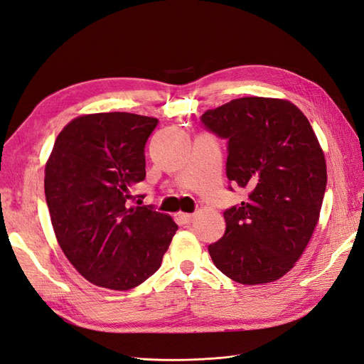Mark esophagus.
<instances>
[{
    "mask_svg": "<svg viewBox=\"0 0 364 364\" xmlns=\"http://www.w3.org/2000/svg\"><path fill=\"white\" fill-rule=\"evenodd\" d=\"M179 220H181V223H183V225H190V223H193L194 215L193 214H186V213H181L179 214Z\"/></svg>",
    "mask_w": 364,
    "mask_h": 364,
    "instance_id": "1",
    "label": "esophagus"
}]
</instances>
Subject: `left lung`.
Returning <instances> with one entry per match:
<instances>
[{"mask_svg":"<svg viewBox=\"0 0 364 364\" xmlns=\"http://www.w3.org/2000/svg\"><path fill=\"white\" fill-rule=\"evenodd\" d=\"M202 123L228 139V179L249 191L225 211V235L209 245L215 267L246 285L282 278L301 258L326 188L323 150L310 121L282 98L243 97L209 109Z\"/></svg>","mask_w":364,"mask_h":364,"instance_id":"left-lung-1","label":"left lung"}]
</instances>
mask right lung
<instances>
[{
	"label": "right lung",
	"instance_id": "1",
	"mask_svg": "<svg viewBox=\"0 0 364 364\" xmlns=\"http://www.w3.org/2000/svg\"><path fill=\"white\" fill-rule=\"evenodd\" d=\"M158 119L129 112L86 114L62 129L46 164V199L65 257L85 279L130 290L155 273L178 225L129 206L146 179V142Z\"/></svg>",
	"mask_w": 364,
	"mask_h": 364
}]
</instances>
